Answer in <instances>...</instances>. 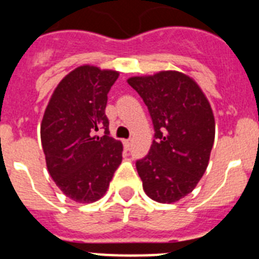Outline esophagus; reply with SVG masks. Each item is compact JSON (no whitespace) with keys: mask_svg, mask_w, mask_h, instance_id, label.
<instances>
[{"mask_svg":"<svg viewBox=\"0 0 259 259\" xmlns=\"http://www.w3.org/2000/svg\"><path fill=\"white\" fill-rule=\"evenodd\" d=\"M123 145H124V148L125 149H130V148H131V140H124L123 141Z\"/></svg>","mask_w":259,"mask_h":259,"instance_id":"34e87169","label":"esophagus"}]
</instances>
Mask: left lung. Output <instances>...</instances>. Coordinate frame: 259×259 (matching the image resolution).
<instances>
[{
	"label": "left lung",
	"mask_w": 259,
	"mask_h": 259,
	"mask_svg": "<svg viewBox=\"0 0 259 259\" xmlns=\"http://www.w3.org/2000/svg\"><path fill=\"white\" fill-rule=\"evenodd\" d=\"M127 83L149 109L155 131L148 155L136 162L144 191L157 202H178L196 188L209 164L215 137L209 100L180 71L132 76Z\"/></svg>",
	"instance_id": "1"
}]
</instances>
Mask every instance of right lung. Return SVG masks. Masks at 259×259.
Wrapping results in <instances>:
<instances>
[{"label": "right lung", "mask_w": 259, "mask_h": 259, "mask_svg": "<svg viewBox=\"0 0 259 259\" xmlns=\"http://www.w3.org/2000/svg\"><path fill=\"white\" fill-rule=\"evenodd\" d=\"M115 70L83 65L56 87L41 120V145L48 171L66 197L92 203L104 197L122 163L123 144L109 136L105 115ZM105 128L102 138L93 137Z\"/></svg>", "instance_id": "1"}]
</instances>
